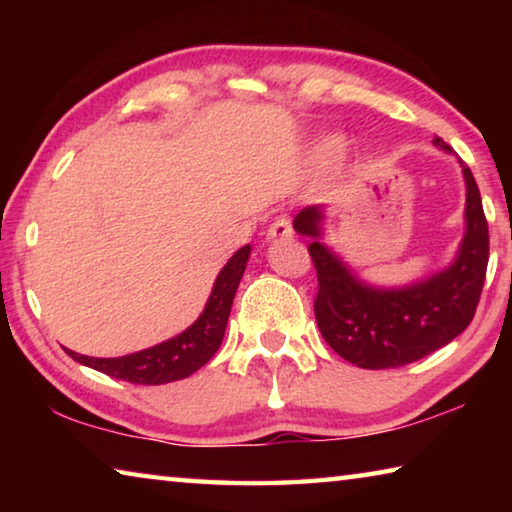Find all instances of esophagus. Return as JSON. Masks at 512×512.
Returning a JSON list of instances; mask_svg holds the SVG:
<instances>
[{
    "instance_id": "34e87169",
    "label": "esophagus",
    "mask_w": 512,
    "mask_h": 512,
    "mask_svg": "<svg viewBox=\"0 0 512 512\" xmlns=\"http://www.w3.org/2000/svg\"><path fill=\"white\" fill-rule=\"evenodd\" d=\"M293 235V225L291 219L287 214L277 216V219L271 223V228L266 230V239L273 241V239H289Z\"/></svg>"
}]
</instances>
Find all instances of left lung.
<instances>
[{
	"mask_svg": "<svg viewBox=\"0 0 512 512\" xmlns=\"http://www.w3.org/2000/svg\"><path fill=\"white\" fill-rule=\"evenodd\" d=\"M433 144L452 153L436 137ZM465 178V237L445 271L400 289H379L361 282L320 237L323 207H305L293 221L300 235L311 237L309 255L316 266V323L339 357L359 368L384 370L413 363L454 341L472 323L479 305L490 237L479 187L470 167Z\"/></svg>",
	"mask_w": 512,
	"mask_h": 512,
	"instance_id": "8db88e82",
	"label": "left lung"
}]
</instances>
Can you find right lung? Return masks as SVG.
<instances>
[{"label":"right lung","instance_id":"right-lung-1","mask_svg":"<svg viewBox=\"0 0 512 512\" xmlns=\"http://www.w3.org/2000/svg\"><path fill=\"white\" fill-rule=\"evenodd\" d=\"M248 255L250 246H244L228 259V264L216 275V282L210 298H207L203 314L183 334L173 336V339L160 345H153L149 350L133 352L115 359L85 357V354H76L72 350H67V354L74 361L83 363V366L99 370L103 375H110L115 379L131 381V384L158 386L189 377L198 368H203L214 357V352L219 350L225 325H228L232 300H235L241 275L246 271Z\"/></svg>","mask_w":512,"mask_h":512}]
</instances>
